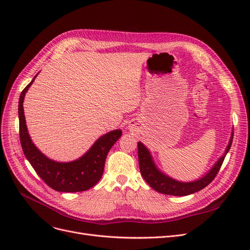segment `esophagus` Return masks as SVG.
<instances>
[{"label": "esophagus", "instance_id": "esophagus-1", "mask_svg": "<svg viewBox=\"0 0 250 250\" xmlns=\"http://www.w3.org/2000/svg\"><path fill=\"white\" fill-rule=\"evenodd\" d=\"M129 127H132V126H130V125H129Z\"/></svg>", "mask_w": 250, "mask_h": 250}]
</instances>
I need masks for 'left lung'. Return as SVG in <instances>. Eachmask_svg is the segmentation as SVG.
Returning a JSON list of instances; mask_svg holds the SVG:
<instances>
[{
  "label": "left lung",
  "instance_id": "left-lung-1",
  "mask_svg": "<svg viewBox=\"0 0 250 250\" xmlns=\"http://www.w3.org/2000/svg\"><path fill=\"white\" fill-rule=\"evenodd\" d=\"M233 134L234 130L232 129L225 152L215 162L211 169L208 170V172L202 177L192 181H179L161 171L158 166L156 165L149 149L142 142H138V157L141 174L153 189L164 194L183 196L200 191L201 189L205 188L208 183H211V181L217 175L223 161H224L227 153L231 148Z\"/></svg>",
  "mask_w": 250,
  "mask_h": 250
}]
</instances>
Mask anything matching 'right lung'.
<instances>
[{
    "label": "right lung",
    "mask_w": 250,
    "mask_h": 250,
    "mask_svg": "<svg viewBox=\"0 0 250 250\" xmlns=\"http://www.w3.org/2000/svg\"><path fill=\"white\" fill-rule=\"evenodd\" d=\"M37 75L21 92L18 105L20 142L26 159L29 161L39 177L57 191L77 192L93 188L103 174L105 159L109 150L122 137L123 132L121 129H113L104 134L94 142L84 155L76 160L60 162L48 158L32 142L26 125L23 108L26 92L33 84Z\"/></svg>",
    "instance_id": "add662e5"
}]
</instances>
